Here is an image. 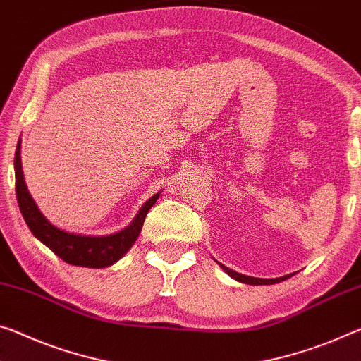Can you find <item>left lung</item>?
Wrapping results in <instances>:
<instances>
[{
    "mask_svg": "<svg viewBox=\"0 0 361 361\" xmlns=\"http://www.w3.org/2000/svg\"><path fill=\"white\" fill-rule=\"evenodd\" d=\"M219 265L225 270L228 274H230L231 278L236 279V281L239 283H244V284H252V286H262V284H276V283H281L284 281V279H288L293 276V273L290 274H286V276H281V278H273V279H267V278H254V276H245V274H241L238 271L231 270V268H228L225 265H221V263H219Z\"/></svg>",
    "mask_w": 361,
    "mask_h": 361,
    "instance_id": "left-lung-1",
    "label": "left lung"
}]
</instances>
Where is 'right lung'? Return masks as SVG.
Returning <instances> with one entry per match:
<instances>
[{"label": "right lung", "mask_w": 361, "mask_h": 361, "mask_svg": "<svg viewBox=\"0 0 361 361\" xmlns=\"http://www.w3.org/2000/svg\"><path fill=\"white\" fill-rule=\"evenodd\" d=\"M14 171L17 202H19L20 214L24 216L27 226L33 233V236L53 250L57 257L75 267L106 268L122 259L138 239L147 212L160 196V192H157L149 201H146V204L136 214L133 221L127 228H123L122 231L107 234V236H85V234H73L59 230L39 212L38 205L27 190L24 173H22L20 141L17 145L14 156Z\"/></svg>", "instance_id": "right-lung-1"}]
</instances>
